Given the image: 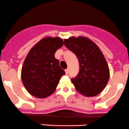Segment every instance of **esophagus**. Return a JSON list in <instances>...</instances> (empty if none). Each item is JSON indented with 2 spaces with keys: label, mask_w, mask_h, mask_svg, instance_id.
Listing matches in <instances>:
<instances>
[{
  "label": "esophagus",
  "mask_w": 129,
  "mask_h": 129,
  "mask_svg": "<svg viewBox=\"0 0 129 129\" xmlns=\"http://www.w3.org/2000/svg\"><path fill=\"white\" fill-rule=\"evenodd\" d=\"M65 71H66V75L68 74V73H69V69H66V70H65Z\"/></svg>",
  "instance_id": "1"
}]
</instances>
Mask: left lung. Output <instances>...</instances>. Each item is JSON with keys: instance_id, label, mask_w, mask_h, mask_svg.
<instances>
[{"instance_id": "left-lung-1", "label": "left lung", "mask_w": 129, "mask_h": 129, "mask_svg": "<svg viewBox=\"0 0 129 129\" xmlns=\"http://www.w3.org/2000/svg\"><path fill=\"white\" fill-rule=\"evenodd\" d=\"M64 44L76 55L79 62V72L71 79L76 90L88 97L98 95L104 89L110 78L109 67L101 50L85 37L65 39Z\"/></svg>"}]
</instances>
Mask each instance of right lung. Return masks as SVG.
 <instances>
[{
  "label": "right lung",
  "instance_id": "obj_1",
  "mask_svg": "<svg viewBox=\"0 0 129 129\" xmlns=\"http://www.w3.org/2000/svg\"><path fill=\"white\" fill-rule=\"evenodd\" d=\"M63 44L61 38L48 37L30 50L23 64L21 80L31 95L44 98L55 91L61 77L66 74L54 57Z\"/></svg>",
  "mask_w": 129,
  "mask_h": 129
}]
</instances>
